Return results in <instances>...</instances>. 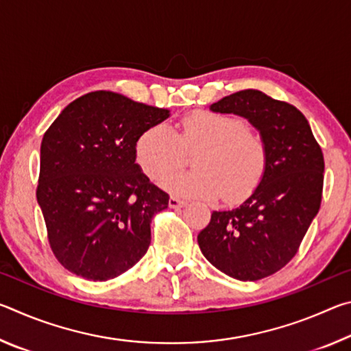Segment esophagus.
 Listing matches in <instances>:
<instances>
[{"mask_svg":"<svg viewBox=\"0 0 351 351\" xmlns=\"http://www.w3.org/2000/svg\"><path fill=\"white\" fill-rule=\"evenodd\" d=\"M184 204H186V201L175 197V195H171L169 199V206L171 207V209H180V207H182Z\"/></svg>","mask_w":351,"mask_h":351,"instance_id":"1","label":"esophagus"}]
</instances>
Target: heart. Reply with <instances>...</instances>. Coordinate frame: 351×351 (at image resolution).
<instances>
[{
  "label": "heart",
  "mask_w": 351,
  "mask_h": 351,
  "mask_svg": "<svg viewBox=\"0 0 351 351\" xmlns=\"http://www.w3.org/2000/svg\"><path fill=\"white\" fill-rule=\"evenodd\" d=\"M195 150V170L161 181L170 192L195 198L223 195L226 201H239L252 193L263 178L265 141L234 114L192 111L180 119L175 133L165 123H156L147 128L134 145L136 162L152 180L181 167L186 153Z\"/></svg>",
  "instance_id": "b5f03b06"
}]
</instances>
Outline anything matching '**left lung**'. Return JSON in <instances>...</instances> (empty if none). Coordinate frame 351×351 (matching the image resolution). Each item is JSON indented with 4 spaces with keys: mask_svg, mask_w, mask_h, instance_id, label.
I'll list each match as a JSON object with an SVG mask.
<instances>
[{
    "mask_svg": "<svg viewBox=\"0 0 351 351\" xmlns=\"http://www.w3.org/2000/svg\"><path fill=\"white\" fill-rule=\"evenodd\" d=\"M249 119L266 145V169L240 207L213 212L198 234L210 263L237 280L280 271L299 251L322 203L324 153L306 117L294 105L258 90H243L210 105Z\"/></svg>",
    "mask_w": 351,
    "mask_h": 351,
    "instance_id": "left-lung-1",
    "label": "left lung"
}]
</instances>
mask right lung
I'll return each instance as SVG.
<instances>
[{
	"label": "right lung",
	"mask_w": 351,
	"mask_h": 351,
	"mask_svg": "<svg viewBox=\"0 0 351 351\" xmlns=\"http://www.w3.org/2000/svg\"><path fill=\"white\" fill-rule=\"evenodd\" d=\"M167 117L169 110L93 91L46 130L37 201L51 251L69 272L105 282L144 257L152 219L169 207V193L142 173L134 145Z\"/></svg>",
	"instance_id": "add662e5"
}]
</instances>
